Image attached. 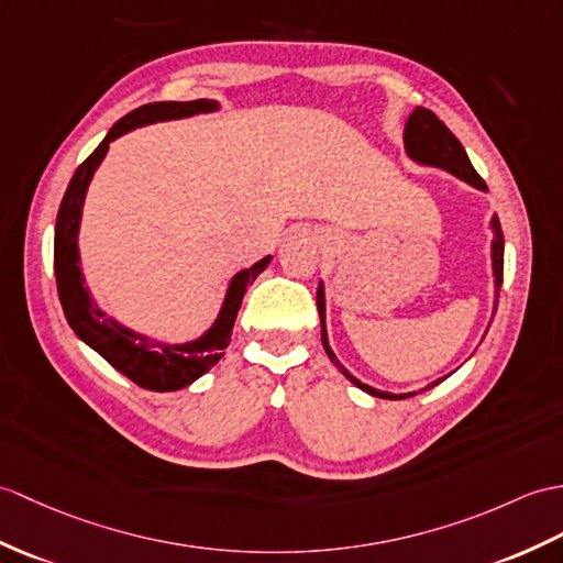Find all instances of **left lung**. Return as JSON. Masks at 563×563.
<instances>
[{
  "label": "left lung",
  "instance_id": "left-lung-1",
  "mask_svg": "<svg viewBox=\"0 0 563 563\" xmlns=\"http://www.w3.org/2000/svg\"><path fill=\"white\" fill-rule=\"evenodd\" d=\"M405 151L412 161L422 163V165H434L441 169H449L451 175L465 179L467 185H473L477 189H487L485 179H482L473 163H470L467 153L463 148V143L451 134V129L443 124L439 117L427 110V108H417L410 117H408V124H405ZM492 230H494V242H492V268H494V285H496V302H499V290H501V283H504V232H501V222L499 218H492ZM317 307H319V319H321V343L325 355L331 357V362L335 364L338 369H341L352 384L360 386L362 390H367L369 396L376 398H388V400H396V398H410L415 394H402V396H394V394H386V390H376L367 384L357 382L355 376H352L338 357L333 355V350L329 345V335H325V297H323V285H319L317 290ZM446 378V376H443ZM443 378H437L434 384H429L427 388L441 384Z\"/></svg>",
  "mask_w": 563,
  "mask_h": 563
}]
</instances>
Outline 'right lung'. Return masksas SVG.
<instances>
[{"instance_id":"1","label":"right lung","mask_w":563,"mask_h":563,"mask_svg":"<svg viewBox=\"0 0 563 563\" xmlns=\"http://www.w3.org/2000/svg\"><path fill=\"white\" fill-rule=\"evenodd\" d=\"M213 110H218V102L201 98L189 102H148L124 114L122 120L110 129L108 136L102 139L100 146L76 167L57 213L55 276L64 317H67L74 333L81 338L86 345L93 347L98 355L108 360L117 372L132 378L136 386L161 390V394L163 390H177L189 386L225 355L246 285H252L256 280L258 273L268 266L271 256L256 261L252 268H244L232 278L216 323L199 338V341H191L185 345H165L153 343L146 335L129 331L114 319L104 317L96 307L93 299H90L88 287L84 285L81 266H78V222H81V208L90 177H93L100 161L104 158V153H108L110 141L143 124L181 120V117Z\"/></svg>"}]
</instances>
